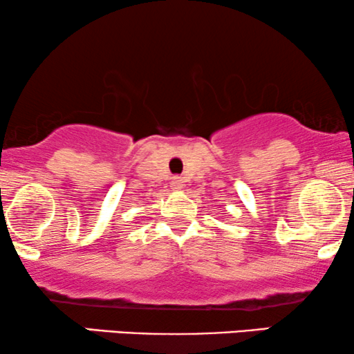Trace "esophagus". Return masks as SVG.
Wrapping results in <instances>:
<instances>
[{"mask_svg": "<svg viewBox=\"0 0 354 354\" xmlns=\"http://www.w3.org/2000/svg\"><path fill=\"white\" fill-rule=\"evenodd\" d=\"M183 187V182L180 177H174L172 178V188H176V190H180V188Z\"/></svg>", "mask_w": 354, "mask_h": 354, "instance_id": "esophagus-1", "label": "esophagus"}]
</instances>
